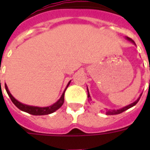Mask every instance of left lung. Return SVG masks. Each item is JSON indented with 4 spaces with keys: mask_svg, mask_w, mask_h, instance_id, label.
I'll list each match as a JSON object with an SVG mask.
<instances>
[{
    "mask_svg": "<svg viewBox=\"0 0 150 150\" xmlns=\"http://www.w3.org/2000/svg\"><path fill=\"white\" fill-rule=\"evenodd\" d=\"M127 39H128V40H131V41H132L133 40H132V39L130 38H128V37H127ZM142 96V95H141ZM90 97V96H89V91H88V98H89ZM140 97L141 96H139V98L136 101H135L134 103H131L130 105H128V106H126V107H123V108H121V109H119V110H107V111H106V114L107 115H114V114H121L122 112L124 111H125V110H127L128 109H129V108H131V107H132L133 106H135L136 103H137L138 102H139V100ZM90 99V98H89Z\"/></svg>",
    "mask_w": 150,
    "mask_h": 150,
    "instance_id": "obj_1",
    "label": "left lung"
}]
</instances>
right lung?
<instances>
[{
	"instance_id": "right-lung-1",
	"label": "right lung",
	"mask_w": 150,
	"mask_h": 150,
	"mask_svg": "<svg viewBox=\"0 0 150 150\" xmlns=\"http://www.w3.org/2000/svg\"><path fill=\"white\" fill-rule=\"evenodd\" d=\"M70 84V82H68V86H67V88ZM66 88V89H67ZM5 89L7 93H8V96L10 97L11 100L12 101V103L14 104L16 106V107L20 109L22 111L26 112V113H29L30 114H33V115H46V114H50L51 113H54V111H56L57 110L59 109L60 107L63 105L64 103V93H65V90L62 94V96L60 99H59L54 104L51 105L50 107H32V106H28V105H25L22 104V103L18 102V100H15L12 96L11 94L10 93V92L8 90V86L5 85Z\"/></svg>"
}]
</instances>
